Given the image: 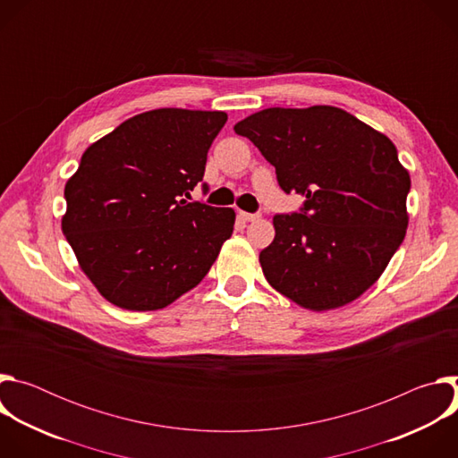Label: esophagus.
<instances>
[{
	"label": "esophagus",
	"mask_w": 458,
	"mask_h": 458,
	"mask_svg": "<svg viewBox=\"0 0 458 458\" xmlns=\"http://www.w3.org/2000/svg\"><path fill=\"white\" fill-rule=\"evenodd\" d=\"M239 216L248 221V223H253V221H259L260 219V214H250V212H239Z\"/></svg>",
	"instance_id": "1"
}]
</instances>
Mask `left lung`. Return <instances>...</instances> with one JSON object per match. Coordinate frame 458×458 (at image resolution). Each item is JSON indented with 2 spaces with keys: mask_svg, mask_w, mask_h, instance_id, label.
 <instances>
[{
  "mask_svg": "<svg viewBox=\"0 0 458 458\" xmlns=\"http://www.w3.org/2000/svg\"><path fill=\"white\" fill-rule=\"evenodd\" d=\"M276 166L279 186L306 198L277 214L259 253L267 281L302 308L322 311L360 297L386 270L408 228L411 186L397 148L343 108H267L235 126Z\"/></svg>",
  "mask_w": 458,
  "mask_h": 458,
  "instance_id": "1",
  "label": "left lung"
}]
</instances>
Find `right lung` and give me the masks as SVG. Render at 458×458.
<instances>
[{
  "mask_svg": "<svg viewBox=\"0 0 458 458\" xmlns=\"http://www.w3.org/2000/svg\"><path fill=\"white\" fill-rule=\"evenodd\" d=\"M226 119L219 110L157 108L126 119L85 150L64 184L61 228L108 302L161 310L216 263L235 212L184 198L203 181Z\"/></svg>",
  "mask_w": 458,
  "mask_h": 458,
  "instance_id": "obj_1",
  "label": "right lung"
}]
</instances>
